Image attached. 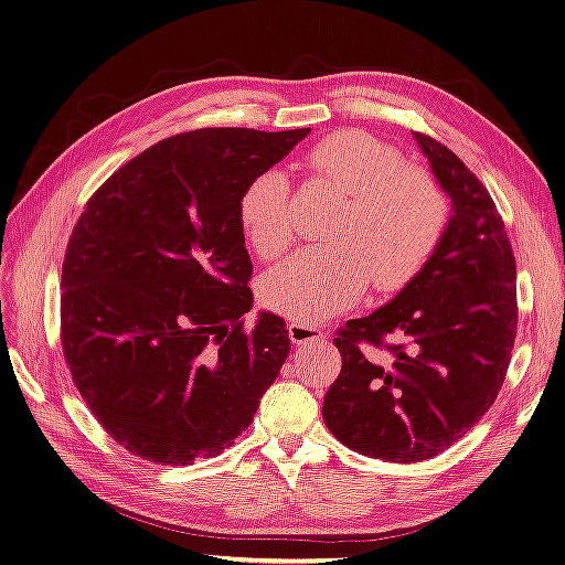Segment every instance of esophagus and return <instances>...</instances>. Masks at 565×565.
Instances as JSON below:
<instances>
[{"label":"esophagus","instance_id":"34e87169","mask_svg":"<svg viewBox=\"0 0 565 565\" xmlns=\"http://www.w3.org/2000/svg\"><path fill=\"white\" fill-rule=\"evenodd\" d=\"M288 335H291V341H294L296 345L324 341V338H327V333L321 331L319 327L308 324V321H300V319H291V321H288Z\"/></svg>","mask_w":565,"mask_h":565}]
</instances>
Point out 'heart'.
<instances>
[{
  "label": "heart",
  "mask_w": 565,
  "mask_h": 565,
  "mask_svg": "<svg viewBox=\"0 0 565 565\" xmlns=\"http://www.w3.org/2000/svg\"><path fill=\"white\" fill-rule=\"evenodd\" d=\"M305 163L348 196L333 230L338 244L302 250L267 271L263 298L269 308L321 321L352 308L372 281L379 291L407 286L445 227V199L433 177L402 166L391 143L354 130L319 141ZM238 220L257 255L279 257L294 238L288 174H257L241 193Z\"/></svg>",
  "instance_id": "b5f03b06"
}]
</instances>
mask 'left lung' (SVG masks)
Masks as SVG:
<instances>
[{
    "instance_id": "obj_1",
    "label": "left lung",
    "mask_w": 565,
    "mask_h": 565,
    "mask_svg": "<svg viewBox=\"0 0 565 565\" xmlns=\"http://www.w3.org/2000/svg\"><path fill=\"white\" fill-rule=\"evenodd\" d=\"M452 213L422 271L333 343L343 366L324 397L327 428L364 457L412 463L463 438L502 388L515 324V260L488 189L461 160L414 132ZM401 341L374 363L361 343Z\"/></svg>"
}]
</instances>
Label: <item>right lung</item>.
<instances>
[{
    "instance_id": "obj_1",
    "label": "right lung",
    "mask_w": 565,
    "mask_h": 565,
    "mask_svg": "<svg viewBox=\"0 0 565 565\" xmlns=\"http://www.w3.org/2000/svg\"><path fill=\"white\" fill-rule=\"evenodd\" d=\"M310 127H205L153 143L89 199L61 271L73 381L127 452L163 466L217 457L288 358L284 319L250 331L241 193Z\"/></svg>"
}]
</instances>
